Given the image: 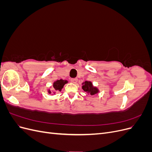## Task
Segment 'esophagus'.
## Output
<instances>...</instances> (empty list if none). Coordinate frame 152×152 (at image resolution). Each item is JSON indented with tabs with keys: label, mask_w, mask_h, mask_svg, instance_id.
<instances>
[{
	"label": "esophagus",
	"mask_w": 152,
	"mask_h": 152,
	"mask_svg": "<svg viewBox=\"0 0 152 152\" xmlns=\"http://www.w3.org/2000/svg\"><path fill=\"white\" fill-rule=\"evenodd\" d=\"M77 81H78V79H77V78H74V79H71V82H72V83L75 84V83H77Z\"/></svg>",
	"instance_id": "obj_1"
}]
</instances>
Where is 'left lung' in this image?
Segmentation results:
<instances>
[{
    "mask_svg": "<svg viewBox=\"0 0 152 152\" xmlns=\"http://www.w3.org/2000/svg\"><path fill=\"white\" fill-rule=\"evenodd\" d=\"M82 88L87 94H89L90 95H94L98 93L99 92V89L97 87L94 86L93 84V82L91 81H85L82 84Z\"/></svg>",
    "mask_w": 152,
    "mask_h": 152,
    "instance_id": "1",
    "label": "left lung"
}]
</instances>
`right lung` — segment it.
<instances>
[{
  "instance_id": "1",
  "label": "right lung",
  "mask_w": 152,
  "mask_h": 152,
  "mask_svg": "<svg viewBox=\"0 0 152 152\" xmlns=\"http://www.w3.org/2000/svg\"><path fill=\"white\" fill-rule=\"evenodd\" d=\"M68 81L67 80H63V79H59L57 80L56 81H54L53 82V90L50 91V89H48V91L49 94H51V93H53L54 94L56 93V92L61 91L62 89L63 88L64 86H65L66 84H67Z\"/></svg>"
}]
</instances>
